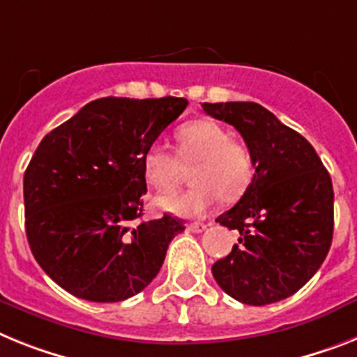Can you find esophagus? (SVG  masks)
I'll use <instances>...</instances> for the list:
<instances>
[{"instance_id":"obj_1","label":"esophagus","mask_w":357,"mask_h":357,"mask_svg":"<svg viewBox=\"0 0 357 357\" xmlns=\"http://www.w3.org/2000/svg\"><path fill=\"white\" fill-rule=\"evenodd\" d=\"M187 229L190 230V232H196V234H199V232H203V230L206 229L205 223H188Z\"/></svg>"}]
</instances>
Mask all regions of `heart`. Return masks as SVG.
Masks as SVG:
<instances>
[{
	"label": "heart",
	"mask_w": 357,
	"mask_h": 357,
	"mask_svg": "<svg viewBox=\"0 0 357 357\" xmlns=\"http://www.w3.org/2000/svg\"><path fill=\"white\" fill-rule=\"evenodd\" d=\"M192 187L185 192L163 194L155 199L161 211L183 218L206 214L218 199L230 203L247 192L254 178V155L247 143L232 139L214 119H196L178 130V154L154 143L143 152L145 179L158 190H172L192 167Z\"/></svg>",
	"instance_id": "b5f03b06"
}]
</instances>
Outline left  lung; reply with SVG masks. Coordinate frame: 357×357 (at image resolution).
<instances>
[{"mask_svg": "<svg viewBox=\"0 0 357 357\" xmlns=\"http://www.w3.org/2000/svg\"><path fill=\"white\" fill-rule=\"evenodd\" d=\"M252 151V183L218 223L238 230L232 252L212 265L218 285L245 305L296 294L325 261L334 232L328 170L301 134L252 101L203 103Z\"/></svg>", "mask_w": 357, "mask_h": 357, "instance_id": "8db88e82", "label": "left lung"}]
</instances>
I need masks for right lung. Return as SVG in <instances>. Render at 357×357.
Segmentation results:
<instances>
[{
	"instance_id": "add662e5",
	"label": "right lung",
	"mask_w": 357,
	"mask_h": 357,
	"mask_svg": "<svg viewBox=\"0 0 357 357\" xmlns=\"http://www.w3.org/2000/svg\"><path fill=\"white\" fill-rule=\"evenodd\" d=\"M185 98H100L41 139L23 178L36 261L76 298L114 303L142 292L183 220L142 221L143 152L187 109Z\"/></svg>"
}]
</instances>
